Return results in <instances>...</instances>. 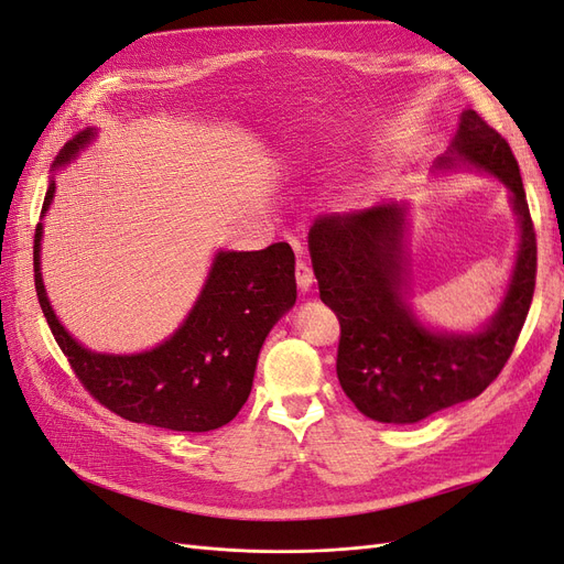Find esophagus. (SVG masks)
<instances>
[{
	"mask_svg": "<svg viewBox=\"0 0 564 564\" xmlns=\"http://www.w3.org/2000/svg\"><path fill=\"white\" fill-rule=\"evenodd\" d=\"M299 253H303V251L299 249ZM313 282H315L313 268H311L308 263H305L303 259H299V263H296V284H299L301 292H308V289L313 286Z\"/></svg>",
	"mask_w": 564,
	"mask_h": 564,
	"instance_id": "1",
	"label": "esophagus"
}]
</instances>
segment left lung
<instances>
[{
  "mask_svg": "<svg viewBox=\"0 0 564 564\" xmlns=\"http://www.w3.org/2000/svg\"><path fill=\"white\" fill-rule=\"evenodd\" d=\"M452 155L508 185L522 230L510 289L482 332L433 334L409 313L402 301V209L383 204L322 216L308 232L319 299L340 324V388L365 416L381 423H416L480 395L506 367L532 305L536 232L513 150L485 117L466 110ZM440 164H454V158Z\"/></svg>",
  "mask_w": 564,
  "mask_h": 564,
  "instance_id": "8db88e82",
  "label": "left lung"
}]
</instances>
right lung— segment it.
Masks as SVG:
<instances>
[{
  "label": "right lung",
  "instance_id": "add662e5",
  "mask_svg": "<svg viewBox=\"0 0 564 564\" xmlns=\"http://www.w3.org/2000/svg\"><path fill=\"white\" fill-rule=\"evenodd\" d=\"M91 139L82 131L58 152L65 164ZM51 181L42 214L54 197ZM42 224L35 228V292L56 344L89 395L117 416L166 431L207 433L232 421L247 402L268 332L296 301L294 251H220L195 308L162 346L141 355L84 350L51 311L40 272Z\"/></svg>",
  "mask_w": 564,
  "mask_h": 564
}]
</instances>
